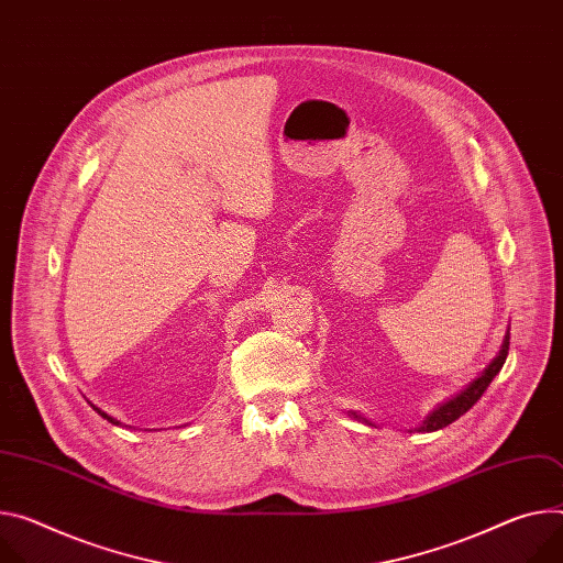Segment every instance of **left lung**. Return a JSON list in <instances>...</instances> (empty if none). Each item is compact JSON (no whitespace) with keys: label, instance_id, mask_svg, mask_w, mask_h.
Returning a JSON list of instances; mask_svg holds the SVG:
<instances>
[{"label":"left lung","instance_id":"1","mask_svg":"<svg viewBox=\"0 0 563 563\" xmlns=\"http://www.w3.org/2000/svg\"><path fill=\"white\" fill-rule=\"evenodd\" d=\"M507 350H509V332H507L505 339H503V345H500V352L496 354V360L483 371V375H481L478 379H474L463 393H457V395L451 397L449 401L440 404L433 413L427 416V420L422 422V427H420L418 431H438V429H444V427H449L451 422H455L460 416H465V413L470 411V408L483 397V393L487 390V386L492 384V379L500 373V368H503V364H505V360H507ZM350 416H352L354 420H360V422L373 424V422H371L368 418H364L362 413L350 411Z\"/></svg>","mask_w":563,"mask_h":563}]
</instances>
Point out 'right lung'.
<instances>
[{"instance_id":"obj_1","label":"right lung","mask_w":563,"mask_h":563,"mask_svg":"<svg viewBox=\"0 0 563 563\" xmlns=\"http://www.w3.org/2000/svg\"><path fill=\"white\" fill-rule=\"evenodd\" d=\"M93 411H96V413H98V416H100V418H106V420H108V422H112V424H121V422H119V420H117V418H112V416H108V413H106V411H100V408H98V406H93Z\"/></svg>"}]
</instances>
